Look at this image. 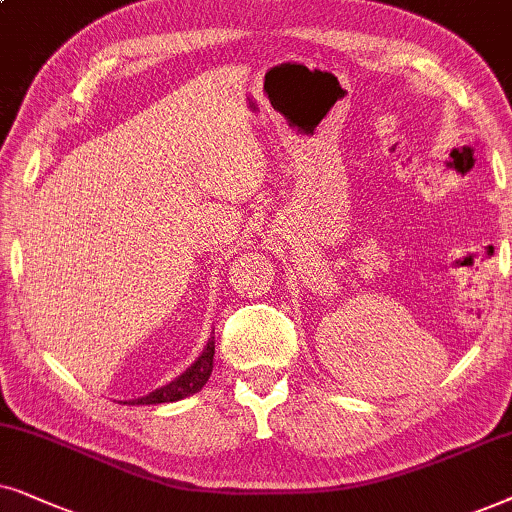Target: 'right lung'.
<instances>
[{
  "mask_svg": "<svg viewBox=\"0 0 512 512\" xmlns=\"http://www.w3.org/2000/svg\"><path fill=\"white\" fill-rule=\"evenodd\" d=\"M213 356H215V332H213V337L208 339L206 349H203L199 360H196V363L189 367L187 372H182L180 377L170 381V384L156 388V391L145 395V398L131 400V405L175 403V400H182V398H187V395L201 391V388L206 386V381L210 379V372H213Z\"/></svg>",
  "mask_w": 512,
  "mask_h": 512,
  "instance_id": "1",
  "label": "right lung"
}]
</instances>
